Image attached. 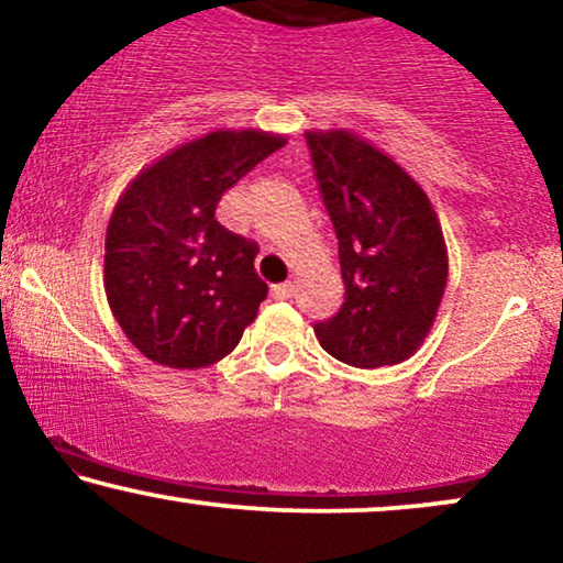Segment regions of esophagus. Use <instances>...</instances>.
I'll use <instances>...</instances> for the list:
<instances>
[{"instance_id": "obj_1", "label": "esophagus", "mask_w": 563, "mask_h": 563, "mask_svg": "<svg viewBox=\"0 0 563 563\" xmlns=\"http://www.w3.org/2000/svg\"><path fill=\"white\" fill-rule=\"evenodd\" d=\"M269 294H273V298H290L296 294V290H294V286H290V283H280V286H273Z\"/></svg>"}]
</instances>
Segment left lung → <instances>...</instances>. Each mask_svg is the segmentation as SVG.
<instances>
[{"instance_id":"8db88e82","label":"left lung","mask_w":563,"mask_h":563,"mask_svg":"<svg viewBox=\"0 0 563 563\" xmlns=\"http://www.w3.org/2000/svg\"><path fill=\"white\" fill-rule=\"evenodd\" d=\"M322 202L338 236L345 301L317 322L319 345L347 366L410 358L446 288V246L426 191L353 132H306Z\"/></svg>"}]
</instances>
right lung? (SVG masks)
Masks as SVG:
<instances>
[{
    "mask_svg": "<svg viewBox=\"0 0 563 563\" xmlns=\"http://www.w3.org/2000/svg\"><path fill=\"white\" fill-rule=\"evenodd\" d=\"M286 145L280 134L218 130L147 166L106 231V298L130 343L161 366L202 368L229 355L267 286L260 246L216 220L220 197Z\"/></svg>",
    "mask_w": 563,
    "mask_h": 563,
    "instance_id": "1",
    "label": "right lung"
}]
</instances>
